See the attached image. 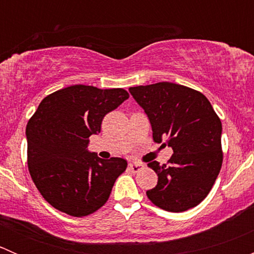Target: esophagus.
I'll list each match as a JSON object with an SVG mask.
<instances>
[{
	"instance_id": "esophagus-1",
	"label": "esophagus",
	"mask_w": 254,
	"mask_h": 254,
	"mask_svg": "<svg viewBox=\"0 0 254 254\" xmlns=\"http://www.w3.org/2000/svg\"><path fill=\"white\" fill-rule=\"evenodd\" d=\"M141 167H142L141 163H136V162L134 163V162H132V163H130V165H129V168L132 171V172H139V171L141 170Z\"/></svg>"
}]
</instances>
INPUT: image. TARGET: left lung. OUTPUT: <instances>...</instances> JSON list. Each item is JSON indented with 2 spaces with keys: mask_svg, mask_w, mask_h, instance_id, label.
I'll list each match as a JSON object with an SVG mask.
<instances>
[{
  "mask_svg": "<svg viewBox=\"0 0 254 254\" xmlns=\"http://www.w3.org/2000/svg\"><path fill=\"white\" fill-rule=\"evenodd\" d=\"M152 127L155 142L172 147L167 165L148 162L158 176L146 191L156 206L182 212L200 204L211 190L222 165L221 120L199 91L171 82L130 87Z\"/></svg>",
  "mask_w": 254,
  "mask_h": 254,
  "instance_id": "8db88e82",
  "label": "left lung"
}]
</instances>
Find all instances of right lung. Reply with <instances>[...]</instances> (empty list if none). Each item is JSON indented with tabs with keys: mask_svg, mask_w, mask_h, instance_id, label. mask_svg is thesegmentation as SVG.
Listing matches in <instances>:
<instances>
[{
	"mask_svg": "<svg viewBox=\"0 0 254 254\" xmlns=\"http://www.w3.org/2000/svg\"><path fill=\"white\" fill-rule=\"evenodd\" d=\"M129 93L75 84L49 94L27 124L28 170L43 198L55 209L82 217L108 200L124 158L102 160L87 151L89 136Z\"/></svg>",
	"mask_w": 254,
	"mask_h": 254,
	"instance_id": "right-lung-1",
	"label": "right lung"
}]
</instances>
